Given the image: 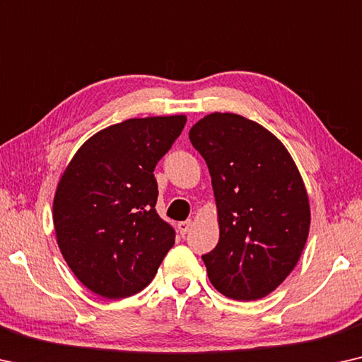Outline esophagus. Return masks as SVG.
<instances>
[{"instance_id":"obj_1","label":"esophagus","mask_w":362,"mask_h":362,"mask_svg":"<svg viewBox=\"0 0 362 362\" xmlns=\"http://www.w3.org/2000/svg\"><path fill=\"white\" fill-rule=\"evenodd\" d=\"M191 226H192V221L191 220L180 221V223H177V231H180L181 236H186V233L191 230Z\"/></svg>"}]
</instances>
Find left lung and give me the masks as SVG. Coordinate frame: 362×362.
Returning a JSON list of instances; mask_svg holds the SVG:
<instances>
[{
	"label": "left lung",
	"mask_w": 362,
	"mask_h": 362,
	"mask_svg": "<svg viewBox=\"0 0 362 362\" xmlns=\"http://www.w3.org/2000/svg\"><path fill=\"white\" fill-rule=\"evenodd\" d=\"M209 166L220 239L202 255L209 280L226 298L267 296L296 267L310 225L309 199L278 139L235 113H212L189 131Z\"/></svg>",
	"instance_id": "1"
}]
</instances>
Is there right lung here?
Here are the masks:
<instances>
[{
  "label": "right lung",
  "mask_w": 362,
  "mask_h": 362,
  "mask_svg": "<svg viewBox=\"0 0 362 362\" xmlns=\"http://www.w3.org/2000/svg\"><path fill=\"white\" fill-rule=\"evenodd\" d=\"M185 115L132 118L97 132L58 182L53 223L61 254L82 285L107 299L142 291L175 244L155 210L153 170Z\"/></svg>",
  "instance_id": "obj_1"
}]
</instances>
